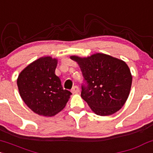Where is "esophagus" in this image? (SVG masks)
Wrapping results in <instances>:
<instances>
[{
	"instance_id": "esophagus-1",
	"label": "esophagus",
	"mask_w": 153,
	"mask_h": 153,
	"mask_svg": "<svg viewBox=\"0 0 153 153\" xmlns=\"http://www.w3.org/2000/svg\"><path fill=\"white\" fill-rule=\"evenodd\" d=\"M71 91L73 94H78L79 93L80 88H78V86H77V85H75V86H73V88L71 89Z\"/></svg>"
}]
</instances>
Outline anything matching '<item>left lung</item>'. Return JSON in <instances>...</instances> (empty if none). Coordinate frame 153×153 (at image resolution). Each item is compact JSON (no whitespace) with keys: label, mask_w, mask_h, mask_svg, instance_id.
I'll use <instances>...</instances> for the list:
<instances>
[{"label":"left lung","mask_w":153,"mask_h":153,"mask_svg":"<svg viewBox=\"0 0 153 153\" xmlns=\"http://www.w3.org/2000/svg\"><path fill=\"white\" fill-rule=\"evenodd\" d=\"M85 80L81 97L91 110L101 116L110 115L123 106L130 94L132 75L125 62L102 53L87 57L71 56Z\"/></svg>","instance_id":"8db88e82"}]
</instances>
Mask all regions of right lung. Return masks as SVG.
Wrapping results in <instances>:
<instances>
[{
    "label": "right lung",
    "instance_id": "obj_1",
    "mask_svg": "<svg viewBox=\"0 0 153 153\" xmlns=\"http://www.w3.org/2000/svg\"><path fill=\"white\" fill-rule=\"evenodd\" d=\"M57 59L43 56L19 73L17 86L21 98L31 110L43 116H53L63 110L72 94L64 89L55 74Z\"/></svg>",
    "mask_w": 153,
    "mask_h": 153
}]
</instances>
